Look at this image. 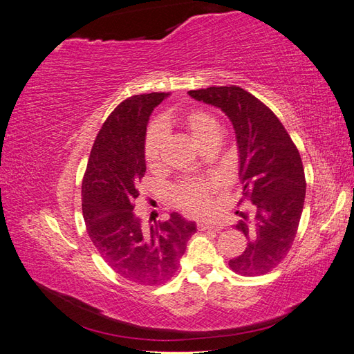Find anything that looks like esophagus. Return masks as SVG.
I'll list each match as a JSON object with an SVG mask.
<instances>
[{"instance_id":"esophagus-1","label":"esophagus","mask_w":354,"mask_h":354,"mask_svg":"<svg viewBox=\"0 0 354 354\" xmlns=\"http://www.w3.org/2000/svg\"><path fill=\"white\" fill-rule=\"evenodd\" d=\"M198 229L201 230H221L223 224L220 223H209V221H199Z\"/></svg>"}]
</instances>
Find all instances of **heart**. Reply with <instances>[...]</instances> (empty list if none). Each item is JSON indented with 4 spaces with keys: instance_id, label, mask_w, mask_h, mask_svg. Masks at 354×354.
I'll list each match as a JSON object with an SVG mask.
<instances>
[{
    "instance_id": "heart-1",
    "label": "heart",
    "mask_w": 354,
    "mask_h": 354,
    "mask_svg": "<svg viewBox=\"0 0 354 354\" xmlns=\"http://www.w3.org/2000/svg\"><path fill=\"white\" fill-rule=\"evenodd\" d=\"M180 124L194 138L195 143L205 149L217 145L220 138V127L216 118L203 109H192L180 118ZM165 145V130L160 124H153L145 138V158L151 168H158L162 158ZM216 183L208 180L190 178L180 183L174 189V201L177 205L190 214H201L207 211L211 203V194Z\"/></svg>"
}]
</instances>
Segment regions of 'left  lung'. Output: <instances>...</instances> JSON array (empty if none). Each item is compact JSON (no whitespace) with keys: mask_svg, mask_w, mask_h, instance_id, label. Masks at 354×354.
<instances>
[{"mask_svg":"<svg viewBox=\"0 0 354 354\" xmlns=\"http://www.w3.org/2000/svg\"><path fill=\"white\" fill-rule=\"evenodd\" d=\"M190 97L221 109L236 133L243 199L254 203L241 212L236 229L248 239L245 251L229 261L242 276L266 274L279 264L295 239L306 198L301 156L282 122L267 106L236 85L190 90Z\"/></svg>","mask_w":354,"mask_h":354,"instance_id":"left-lung-1","label":"left lung"}]
</instances>
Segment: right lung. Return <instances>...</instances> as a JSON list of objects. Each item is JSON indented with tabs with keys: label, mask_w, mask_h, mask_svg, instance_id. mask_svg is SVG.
<instances>
[{
	"label": "right lung",
	"mask_w": 354,
	"mask_h": 354,
	"mask_svg": "<svg viewBox=\"0 0 354 354\" xmlns=\"http://www.w3.org/2000/svg\"><path fill=\"white\" fill-rule=\"evenodd\" d=\"M165 97L138 94L118 104L95 137L82 180V216L93 245L118 274L140 285L169 281L196 232L178 212L147 226L134 211L146 173L149 116Z\"/></svg>",
	"instance_id": "1"
}]
</instances>
